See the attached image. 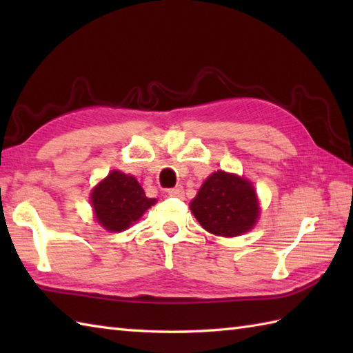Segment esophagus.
<instances>
[{
	"label": "esophagus",
	"mask_w": 353,
	"mask_h": 353,
	"mask_svg": "<svg viewBox=\"0 0 353 353\" xmlns=\"http://www.w3.org/2000/svg\"><path fill=\"white\" fill-rule=\"evenodd\" d=\"M167 192H168V196H171V197H179V199L183 197V188L181 185L174 186V188L167 190Z\"/></svg>",
	"instance_id": "esophagus-1"
}]
</instances>
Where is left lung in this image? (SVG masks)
Masks as SVG:
<instances>
[{
    "instance_id": "8db88e82",
    "label": "left lung",
    "mask_w": 353,
    "mask_h": 353,
    "mask_svg": "<svg viewBox=\"0 0 353 353\" xmlns=\"http://www.w3.org/2000/svg\"><path fill=\"white\" fill-rule=\"evenodd\" d=\"M190 208L203 229L219 236L244 234L253 228L259 215L252 183L224 171L208 177Z\"/></svg>"
}]
</instances>
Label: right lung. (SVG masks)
I'll return each mask as SVG.
<instances>
[{"label": "right lung", "instance_id": "add662e5", "mask_svg": "<svg viewBox=\"0 0 353 353\" xmlns=\"http://www.w3.org/2000/svg\"><path fill=\"white\" fill-rule=\"evenodd\" d=\"M97 221L108 230L121 232L141 219L156 203L148 199L137 179L121 171H112L91 194Z\"/></svg>", "mask_w": 353, "mask_h": 353}]
</instances>
